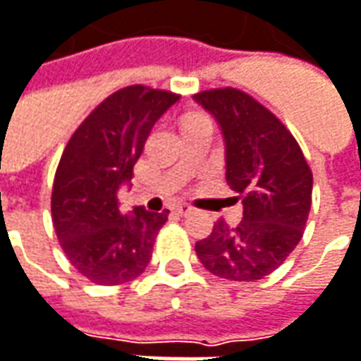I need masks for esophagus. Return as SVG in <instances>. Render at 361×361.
<instances>
[{"instance_id": "1", "label": "esophagus", "mask_w": 361, "mask_h": 361, "mask_svg": "<svg viewBox=\"0 0 361 361\" xmlns=\"http://www.w3.org/2000/svg\"><path fill=\"white\" fill-rule=\"evenodd\" d=\"M173 210H176L178 214H190V212H194V208H192L190 204H183V202L176 204V206H173Z\"/></svg>"}]
</instances>
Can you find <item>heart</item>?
Segmentation results:
<instances>
[{"instance_id": "obj_1", "label": "heart", "mask_w": 361, "mask_h": 361, "mask_svg": "<svg viewBox=\"0 0 361 361\" xmlns=\"http://www.w3.org/2000/svg\"><path fill=\"white\" fill-rule=\"evenodd\" d=\"M194 118H198V116H194ZM190 120H192V118H190Z\"/></svg>"}]
</instances>
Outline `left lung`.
I'll use <instances>...</instances> for the list:
<instances>
[{"label":"left lung","mask_w":361,"mask_h":361,"mask_svg":"<svg viewBox=\"0 0 361 361\" xmlns=\"http://www.w3.org/2000/svg\"><path fill=\"white\" fill-rule=\"evenodd\" d=\"M194 99L221 126L226 181L243 204V221H219L196 243V255L219 278L262 280L302 239L312 200L310 167L286 126L245 92L208 90Z\"/></svg>","instance_id":"left-lung-1"}]
</instances>
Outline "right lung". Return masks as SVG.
I'll use <instances>...</instances> for the list:
<instances>
[{
    "label": "right lung",
    "instance_id": "add662e5",
    "mask_svg": "<svg viewBox=\"0 0 361 361\" xmlns=\"http://www.w3.org/2000/svg\"><path fill=\"white\" fill-rule=\"evenodd\" d=\"M180 96L128 85L106 97L69 138L53 183V224L67 259L90 282L116 286L151 262L169 210L122 214L118 190L133 180L147 137Z\"/></svg>",
    "mask_w": 361,
    "mask_h": 361
}]
</instances>
